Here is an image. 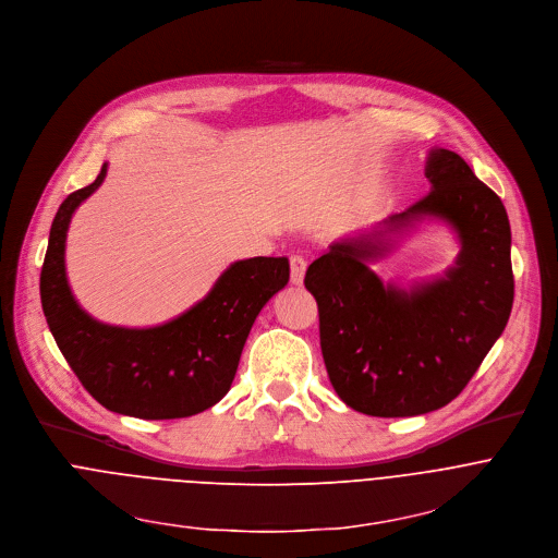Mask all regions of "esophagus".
<instances>
[{
    "label": "esophagus",
    "mask_w": 558,
    "mask_h": 558,
    "mask_svg": "<svg viewBox=\"0 0 558 558\" xmlns=\"http://www.w3.org/2000/svg\"><path fill=\"white\" fill-rule=\"evenodd\" d=\"M305 259L303 257H290V281L294 286H301L303 283V277H305Z\"/></svg>",
    "instance_id": "34e87169"
}]
</instances>
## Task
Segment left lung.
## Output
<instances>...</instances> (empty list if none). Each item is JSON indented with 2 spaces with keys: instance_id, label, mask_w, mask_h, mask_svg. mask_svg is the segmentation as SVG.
Segmentation results:
<instances>
[{
  "instance_id": "8db88e82",
  "label": "left lung",
  "mask_w": 558,
  "mask_h": 558,
  "mask_svg": "<svg viewBox=\"0 0 558 558\" xmlns=\"http://www.w3.org/2000/svg\"><path fill=\"white\" fill-rule=\"evenodd\" d=\"M429 193L401 215L335 241L311 264L322 352L339 399L369 416H414L448 405L504 335L512 313V232L504 202L448 148L425 157ZM460 243L441 276L384 282L372 264L423 225Z\"/></svg>"
}]
</instances>
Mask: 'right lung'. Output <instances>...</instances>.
Segmentation results:
<instances>
[{
  "mask_svg": "<svg viewBox=\"0 0 558 558\" xmlns=\"http://www.w3.org/2000/svg\"><path fill=\"white\" fill-rule=\"evenodd\" d=\"M59 206L48 236L39 292L46 324L82 386L106 410L146 421L183 418L219 403L234 379L243 343L262 307L286 288V257L232 262L208 294L181 315L146 328L112 326L88 315L66 275V236L75 210L99 189Z\"/></svg>",
  "mask_w": 558,
  "mask_h": 558,
  "instance_id": "add662e5",
  "label": "right lung"
}]
</instances>
